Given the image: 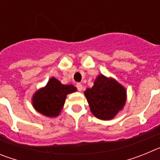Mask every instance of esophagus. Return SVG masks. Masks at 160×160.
Instances as JSON below:
<instances>
[{
  "instance_id": "obj_1",
  "label": "esophagus",
  "mask_w": 160,
  "mask_h": 160,
  "mask_svg": "<svg viewBox=\"0 0 160 160\" xmlns=\"http://www.w3.org/2000/svg\"><path fill=\"white\" fill-rule=\"evenodd\" d=\"M76 87H77V89L78 91H82V90L83 87L81 83H77V84H76Z\"/></svg>"
}]
</instances>
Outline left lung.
Listing matches in <instances>:
<instances>
[{
    "instance_id": "1",
    "label": "left lung",
    "mask_w": 160,
    "mask_h": 160,
    "mask_svg": "<svg viewBox=\"0 0 160 160\" xmlns=\"http://www.w3.org/2000/svg\"><path fill=\"white\" fill-rule=\"evenodd\" d=\"M90 111L102 120L114 118L126 102V90L114 79L98 76L92 88L84 92Z\"/></svg>"
}]
</instances>
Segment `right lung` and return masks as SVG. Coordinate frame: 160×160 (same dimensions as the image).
<instances>
[{
  "label": "right lung",
  "mask_w": 160,
  "mask_h": 160,
  "mask_svg": "<svg viewBox=\"0 0 160 160\" xmlns=\"http://www.w3.org/2000/svg\"><path fill=\"white\" fill-rule=\"evenodd\" d=\"M73 85H62L51 78L46 87L38 90L32 97V105L37 111L48 117H56L60 114L68 94L76 91Z\"/></svg>",
  "instance_id": "obj_1"
}]
</instances>
